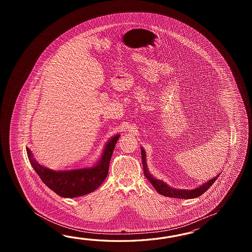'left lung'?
I'll return each instance as SVG.
<instances>
[{"label": "left lung", "mask_w": 252, "mask_h": 252, "mask_svg": "<svg viewBox=\"0 0 252 252\" xmlns=\"http://www.w3.org/2000/svg\"><path fill=\"white\" fill-rule=\"evenodd\" d=\"M141 158H142V165H143V170H144L145 177L148 178V180L151 183V185L153 186V188H155L157 192L160 193L164 196H167V197H172V198H178V199H192L196 198L199 197L201 194H203L204 192H206L211 186L214 184L216 179L220 177V175H217L216 177L212 178L209 181L203 184L202 186H200L199 188H195V189H192V190H186V189H177V188H173L169 187L168 185H166V183L156 179L155 177H153L148 169V166H147V162H146V153L143 148H141Z\"/></svg>", "instance_id": "8db88e82"}]
</instances>
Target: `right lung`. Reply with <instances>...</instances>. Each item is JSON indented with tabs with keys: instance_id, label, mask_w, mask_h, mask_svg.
Returning a JSON list of instances; mask_svg holds the SVG:
<instances>
[{
	"instance_id": "1",
	"label": "right lung",
	"mask_w": 252,
	"mask_h": 252,
	"mask_svg": "<svg viewBox=\"0 0 252 252\" xmlns=\"http://www.w3.org/2000/svg\"><path fill=\"white\" fill-rule=\"evenodd\" d=\"M119 137L120 135H116L108 141L100 160L94 166L80 169L51 170L38 164L30 149L26 150L29 160L42 182L59 196L74 198L92 193L102 185L107 177L109 164Z\"/></svg>"
}]
</instances>
